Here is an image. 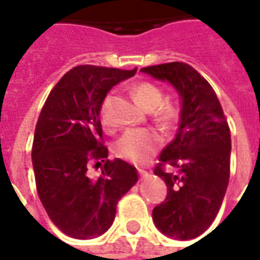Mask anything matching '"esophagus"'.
<instances>
[{"label":"esophagus","instance_id":"34e87169","mask_svg":"<svg viewBox=\"0 0 260 260\" xmlns=\"http://www.w3.org/2000/svg\"><path fill=\"white\" fill-rule=\"evenodd\" d=\"M139 175H140V178L143 179V178H147L149 172H147V171H145V169H139Z\"/></svg>","mask_w":260,"mask_h":260}]
</instances>
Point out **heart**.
<instances>
[{
    "label": "heart",
    "instance_id": "obj_1",
    "mask_svg": "<svg viewBox=\"0 0 260 260\" xmlns=\"http://www.w3.org/2000/svg\"><path fill=\"white\" fill-rule=\"evenodd\" d=\"M132 94H133L136 103L146 111H153L164 103V92L157 86H155L153 84H149V82H142V84H137L136 86H133ZM107 103H108V100H105L104 105H103V111H101V118H103L104 124H108V121L105 118V105H107ZM174 118L175 110L171 105H162L159 108L157 120L162 124L172 123ZM159 140H160L159 136L153 130H147V128L128 130L115 143V153L121 159L136 164V165L145 164L146 160L155 153L156 147L159 145Z\"/></svg>",
    "mask_w": 260,
    "mask_h": 260
}]
</instances>
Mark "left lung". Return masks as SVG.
<instances>
[{
  "label": "left lung",
  "mask_w": 260,
  "mask_h": 260,
  "mask_svg": "<svg viewBox=\"0 0 260 260\" xmlns=\"http://www.w3.org/2000/svg\"><path fill=\"white\" fill-rule=\"evenodd\" d=\"M142 72L168 82L181 100L176 135L155 169L168 195L152 218L168 237L189 240L211 225L223 203L230 176V128L214 89L192 66L172 62Z\"/></svg>",
  "instance_id": "left-lung-1"
}]
</instances>
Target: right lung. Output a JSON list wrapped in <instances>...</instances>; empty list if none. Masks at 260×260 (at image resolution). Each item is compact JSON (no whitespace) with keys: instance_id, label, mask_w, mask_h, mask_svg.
<instances>
[{"instance_id":"obj_1","label":"right lung","mask_w":260,"mask_h":260,"mask_svg":"<svg viewBox=\"0 0 260 260\" xmlns=\"http://www.w3.org/2000/svg\"><path fill=\"white\" fill-rule=\"evenodd\" d=\"M136 71L76 66L56 84L39 115L31 150L37 194L49 218L69 237L104 235L118 200L139 179L135 166L121 159L107 160L95 179L86 174L91 159L104 162L108 156L100 142L105 96Z\"/></svg>"}]
</instances>
